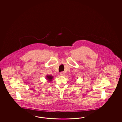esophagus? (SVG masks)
<instances>
[{
    "instance_id": "obj_1",
    "label": "esophagus",
    "mask_w": 122,
    "mask_h": 122,
    "mask_svg": "<svg viewBox=\"0 0 122 122\" xmlns=\"http://www.w3.org/2000/svg\"><path fill=\"white\" fill-rule=\"evenodd\" d=\"M60 74L61 75H62V76H64V75H65V72H64V71H61L60 73Z\"/></svg>"
}]
</instances>
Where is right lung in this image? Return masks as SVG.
Segmentation results:
<instances>
[{"instance_id": "1", "label": "right lung", "mask_w": 122, "mask_h": 122, "mask_svg": "<svg viewBox=\"0 0 122 122\" xmlns=\"http://www.w3.org/2000/svg\"><path fill=\"white\" fill-rule=\"evenodd\" d=\"M46 78L47 79V80H48V81L50 82V81H51L53 78V76H50V75H47L46 76Z\"/></svg>"}]
</instances>
